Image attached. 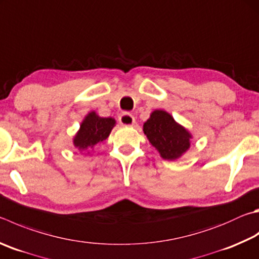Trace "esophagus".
<instances>
[{
	"label": "esophagus",
	"instance_id": "1",
	"mask_svg": "<svg viewBox=\"0 0 259 259\" xmlns=\"http://www.w3.org/2000/svg\"><path fill=\"white\" fill-rule=\"evenodd\" d=\"M119 122L122 125H125V126H131L135 124V117L134 115H131L130 113H123L122 115H120L119 117Z\"/></svg>",
	"mask_w": 259,
	"mask_h": 259
}]
</instances>
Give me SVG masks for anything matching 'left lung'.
<instances>
[{
    "label": "left lung",
    "instance_id": "1",
    "mask_svg": "<svg viewBox=\"0 0 259 259\" xmlns=\"http://www.w3.org/2000/svg\"><path fill=\"white\" fill-rule=\"evenodd\" d=\"M144 133L167 161H175L190 147L191 135L165 111H154L144 123Z\"/></svg>",
    "mask_w": 259,
    "mask_h": 259
}]
</instances>
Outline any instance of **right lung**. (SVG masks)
I'll return each mask as SVG.
<instances>
[{"label": "right lung", "instance_id": "1", "mask_svg": "<svg viewBox=\"0 0 259 259\" xmlns=\"http://www.w3.org/2000/svg\"><path fill=\"white\" fill-rule=\"evenodd\" d=\"M114 125L115 120L113 117H101L95 112H91L82 121L80 129L73 139V144L80 150L93 148L96 144L109 137Z\"/></svg>", "mask_w": 259, "mask_h": 259}]
</instances>
